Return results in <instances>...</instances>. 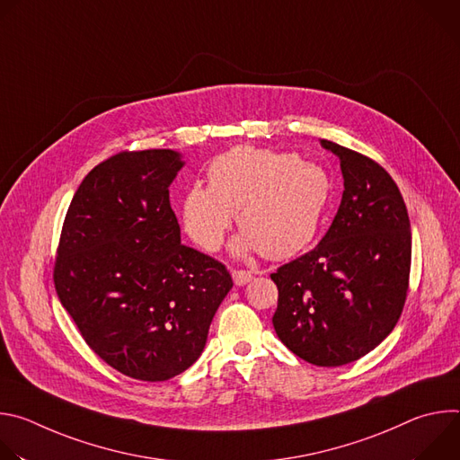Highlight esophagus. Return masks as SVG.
Here are the masks:
<instances>
[{
	"label": "esophagus",
	"instance_id": "esophagus-1",
	"mask_svg": "<svg viewBox=\"0 0 460 460\" xmlns=\"http://www.w3.org/2000/svg\"><path fill=\"white\" fill-rule=\"evenodd\" d=\"M251 279H252L251 271H245V270H234L233 271V280H234L236 286H245Z\"/></svg>",
	"mask_w": 460,
	"mask_h": 460
}]
</instances>
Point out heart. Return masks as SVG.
Segmentation results:
<instances>
[{"label":"heart","instance_id":"heart-1","mask_svg":"<svg viewBox=\"0 0 460 460\" xmlns=\"http://www.w3.org/2000/svg\"><path fill=\"white\" fill-rule=\"evenodd\" d=\"M327 171L295 153L238 146L208 167V187H190L181 202L187 234L217 251L238 213V249H258L270 260L298 254L316 236L332 200Z\"/></svg>","mask_w":460,"mask_h":460}]
</instances>
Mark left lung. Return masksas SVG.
Here are the masks:
<instances>
[{
  "label": "left lung",
  "instance_id": "left-lung-1",
  "mask_svg": "<svg viewBox=\"0 0 460 460\" xmlns=\"http://www.w3.org/2000/svg\"><path fill=\"white\" fill-rule=\"evenodd\" d=\"M320 144L341 160L342 202L318 245L271 275L279 288L273 325L296 357L335 367L367 355L397 325L410 286L411 227L382 165L335 142Z\"/></svg>",
  "mask_w": 460,
  "mask_h": 460
}]
</instances>
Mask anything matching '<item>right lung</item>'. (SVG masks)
<instances>
[{
  "instance_id": "right-lung-1",
  "label": "right lung",
  "mask_w": 460,
  "mask_h": 460,
  "mask_svg": "<svg viewBox=\"0 0 460 460\" xmlns=\"http://www.w3.org/2000/svg\"><path fill=\"white\" fill-rule=\"evenodd\" d=\"M171 149L123 151L80 183L61 227L54 288L87 346L116 371L169 380L206 348L233 288L222 261L180 242Z\"/></svg>"
}]
</instances>
